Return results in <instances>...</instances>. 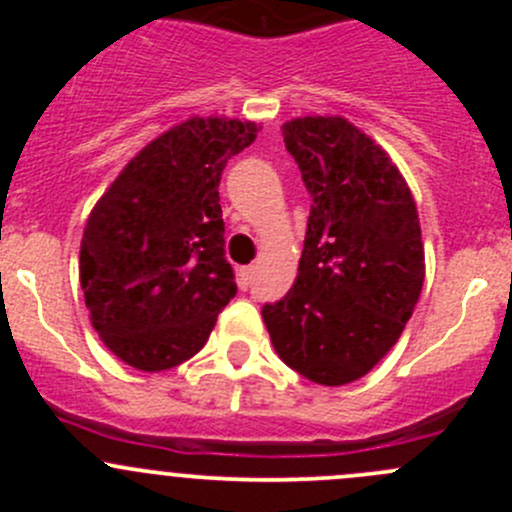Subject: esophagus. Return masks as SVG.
<instances>
[{"mask_svg":"<svg viewBox=\"0 0 512 512\" xmlns=\"http://www.w3.org/2000/svg\"><path fill=\"white\" fill-rule=\"evenodd\" d=\"M255 270H257L255 265H247V267H242V270H240V287H242V289H247V287H250V282H252V275H255Z\"/></svg>","mask_w":512,"mask_h":512,"instance_id":"34e87169","label":"esophagus"}]
</instances>
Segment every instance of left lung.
I'll use <instances>...</instances> for the list:
<instances>
[{
    "label": "left lung",
    "mask_w": 512,
    "mask_h": 512,
    "mask_svg": "<svg viewBox=\"0 0 512 512\" xmlns=\"http://www.w3.org/2000/svg\"><path fill=\"white\" fill-rule=\"evenodd\" d=\"M282 136L312 213L297 280L262 319L289 369L352 384L399 342L421 297L416 200L389 153L344 116L292 118Z\"/></svg>",
    "instance_id": "8db88e82"
}]
</instances>
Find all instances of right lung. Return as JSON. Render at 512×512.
Here are the masks:
<instances>
[{
    "mask_svg": "<svg viewBox=\"0 0 512 512\" xmlns=\"http://www.w3.org/2000/svg\"><path fill=\"white\" fill-rule=\"evenodd\" d=\"M260 128L230 116L185 118L128 160L91 210L79 280L91 327L123 364H183L235 297L218 185Z\"/></svg>",
    "mask_w": 512,
    "mask_h": 512,
    "instance_id": "add662e5",
    "label": "right lung"
}]
</instances>
